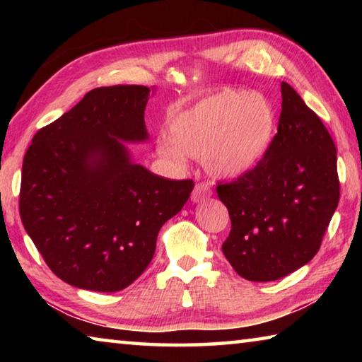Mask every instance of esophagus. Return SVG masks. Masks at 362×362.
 Masks as SVG:
<instances>
[{
  "label": "esophagus",
  "instance_id": "obj_1",
  "mask_svg": "<svg viewBox=\"0 0 362 362\" xmlns=\"http://www.w3.org/2000/svg\"><path fill=\"white\" fill-rule=\"evenodd\" d=\"M211 194L212 192L207 183H198L192 193V201L193 203H203L207 198H211Z\"/></svg>",
  "mask_w": 362,
  "mask_h": 362
}]
</instances>
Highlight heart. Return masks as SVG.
Listing matches in <instances>:
<instances>
[{
  "label": "heart",
  "mask_w": 362,
  "mask_h": 362,
  "mask_svg": "<svg viewBox=\"0 0 362 362\" xmlns=\"http://www.w3.org/2000/svg\"><path fill=\"white\" fill-rule=\"evenodd\" d=\"M276 112L267 95L222 89L173 113L168 136L156 140L158 155L173 163L201 158L218 179H236L257 168L276 134Z\"/></svg>",
  "instance_id": "obj_1"
}]
</instances>
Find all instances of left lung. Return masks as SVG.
Instances as JSON below:
<instances>
[{
  "label": "left lung",
  "instance_id": "left-lung-1",
  "mask_svg": "<svg viewBox=\"0 0 362 362\" xmlns=\"http://www.w3.org/2000/svg\"><path fill=\"white\" fill-rule=\"evenodd\" d=\"M278 134L246 175L217 187L231 231L222 250L241 278L276 281L308 263L339 206L334 140L292 86L281 83Z\"/></svg>",
  "mask_w": 362,
  "mask_h": 362
}]
</instances>
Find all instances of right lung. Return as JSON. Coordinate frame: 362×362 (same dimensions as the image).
Segmentation results:
<instances>
[{
	"label": "right lung",
	"instance_id": "right-lung-1",
	"mask_svg": "<svg viewBox=\"0 0 362 362\" xmlns=\"http://www.w3.org/2000/svg\"><path fill=\"white\" fill-rule=\"evenodd\" d=\"M146 86H108L35 134L23 158V228L66 284L116 292L148 267L161 226L182 211L193 180H168L132 161L148 140Z\"/></svg>",
	"mask_w": 362,
	"mask_h": 362
}]
</instances>
